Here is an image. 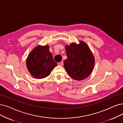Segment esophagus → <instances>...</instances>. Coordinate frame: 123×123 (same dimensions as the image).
Returning <instances> with one entry per match:
<instances>
[{
    "label": "esophagus",
    "instance_id": "34e87169",
    "mask_svg": "<svg viewBox=\"0 0 123 123\" xmlns=\"http://www.w3.org/2000/svg\"><path fill=\"white\" fill-rule=\"evenodd\" d=\"M58 65L61 66H62V65H63V62H58Z\"/></svg>",
    "mask_w": 123,
    "mask_h": 123
}]
</instances>
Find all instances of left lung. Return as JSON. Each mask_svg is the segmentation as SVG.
Returning <instances> with one entry per match:
<instances>
[{"mask_svg":"<svg viewBox=\"0 0 123 123\" xmlns=\"http://www.w3.org/2000/svg\"><path fill=\"white\" fill-rule=\"evenodd\" d=\"M65 49L67 58L63 64L68 75L78 81L87 78L93 71L95 60L87 44L82 41L79 44L72 43L66 45Z\"/></svg>","mask_w":123,"mask_h":123,"instance_id":"8db88e82","label":"left lung"}]
</instances>
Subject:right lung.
<instances>
[{"label": "right lung", "instance_id": "1", "mask_svg": "<svg viewBox=\"0 0 123 123\" xmlns=\"http://www.w3.org/2000/svg\"><path fill=\"white\" fill-rule=\"evenodd\" d=\"M49 48L48 45H38L29 55L26 66L34 78L43 79L47 77L57 66Z\"/></svg>", "mask_w": 123, "mask_h": 123}]
</instances>
